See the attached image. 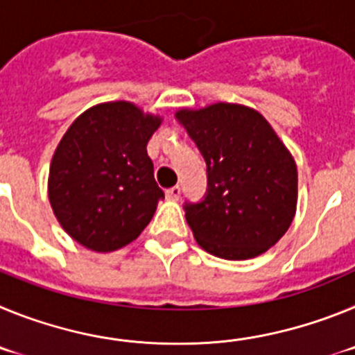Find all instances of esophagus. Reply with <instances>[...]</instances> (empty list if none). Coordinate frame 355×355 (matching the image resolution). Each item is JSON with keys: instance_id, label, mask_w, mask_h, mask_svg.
I'll return each instance as SVG.
<instances>
[{"instance_id": "obj_1", "label": "esophagus", "mask_w": 355, "mask_h": 355, "mask_svg": "<svg viewBox=\"0 0 355 355\" xmlns=\"http://www.w3.org/2000/svg\"><path fill=\"white\" fill-rule=\"evenodd\" d=\"M180 196H181L180 187H172V188H168L167 192H165V197H167L168 200H178L180 199Z\"/></svg>"}]
</instances>
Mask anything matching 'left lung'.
Here are the masks:
<instances>
[{
	"instance_id": "1",
	"label": "left lung",
	"mask_w": 355,
	"mask_h": 355,
	"mask_svg": "<svg viewBox=\"0 0 355 355\" xmlns=\"http://www.w3.org/2000/svg\"><path fill=\"white\" fill-rule=\"evenodd\" d=\"M175 119L208 165V193L184 206L193 238L229 261L275 245L297 211V165L259 112L236 103L181 108Z\"/></svg>"
}]
</instances>
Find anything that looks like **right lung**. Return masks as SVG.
<instances>
[{
    "instance_id": "add662e5",
    "label": "right lung",
    "mask_w": 355,
    "mask_h": 355,
    "mask_svg": "<svg viewBox=\"0 0 355 355\" xmlns=\"http://www.w3.org/2000/svg\"><path fill=\"white\" fill-rule=\"evenodd\" d=\"M162 121L130 101H110L69 126L53 155L48 196L72 240L112 252L146 229L165 197L146 149Z\"/></svg>"
}]
</instances>
